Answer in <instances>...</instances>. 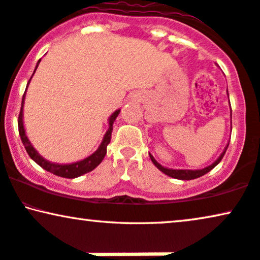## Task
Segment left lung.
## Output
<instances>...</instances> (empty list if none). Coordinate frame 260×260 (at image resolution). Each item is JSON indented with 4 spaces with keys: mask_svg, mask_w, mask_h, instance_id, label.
Listing matches in <instances>:
<instances>
[{
    "mask_svg": "<svg viewBox=\"0 0 260 260\" xmlns=\"http://www.w3.org/2000/svg\"><path fill=\"white\" fill-rule=\"evenodd\" d=\"M227 93H228V90H227ZM227 148H228V144H227V147L224 148V150L222 151L220 157H218V159L215 161L214 164H211L210 166L202 168V170H194V171H192V170H171V168H166V167L161 166V165L154 159V156L151 154H149V156H150L151 162H153L155 166L159 168V170L162 172V173L167 174L168 177L175 178V179H180V180H191V179H196V178H200V177H202V175L207 174L208 172H210L215 166H217L218 162H220V161L222 160V157L224 156Z\"/></svg>",
    "mask_w": 260,
    "mask_h": 260,
    "instance_id": "left-lung-1",
    "label": "left lung"
}]
</instances>
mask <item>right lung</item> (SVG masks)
I'll list each match as a JSON object with an SVG mask.
<instances>
[{"label": "right lung", "instance_id": "obj_1", "mask_svg": "<svg viewBox=\"0 0 260 260\" xmlns=\"http://www.w3.org/2000/svg\"><path fill=\"white\" fill-rule=\"evenodd\" d=\"M40 62V59L37 63L36 69L33 74L36 73L37 68H38V64ZM33 76V75H32ZM31 76V79H32ZM31 81V80H29ZM28 81V83H29ZM23 100H25V94L22 96V103H21V110H20L19 113V119H18V126H19V134L20 137H21V141L25 146V149L27 151V154L29 155V157L35 161L36 164H38L40 167L44 168L45 171L50 172V173H53L55 175H58V177H63V178H69V179H73V178H77L80 175L88 173V172L93 171L98 165H99L101 161L104 160L106 155V150H107V144L110 143L111 141V135H112V130H113V123L116 120V118L118 114H119L120 110L114 111L112 113V116L109 118V130L106 131L105 136L103 138V142L99 146V148L94 151L92 155H89L88 157L86 159L77 161V162H73V164H55V162H50V161L45 160L44 157L40 155L38 151L35 149V147L32 146L31 142H29L28 137L26 136V131L25 127H23V120H22V111H23Z\"/></svg>", "mask_w": 260, "mask_h": 260}]
</instances>
